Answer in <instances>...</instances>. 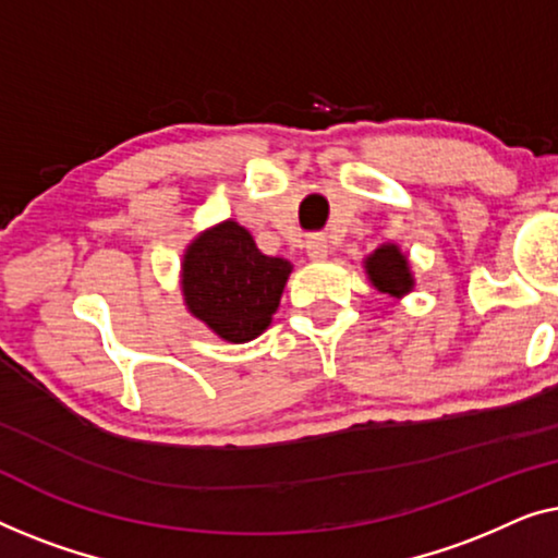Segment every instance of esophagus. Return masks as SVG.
Listing matches in <instances>:
<instances>
[{"label": "esophagus", "mask_w": 558, "mask_h": 558, "mask_svg": "<svg viewBox=\"0 0 558 558\" xmlns=\"http://www.w3.org/2000/svg\"><path fill=\"white\" fill-rule=\"evenodd\" d=\"M305 253H308L311 260H326L328 240L324 238V234H311V238L305 240Z\"/></svg>", "instance_id": "34e87169"}]
</instances>
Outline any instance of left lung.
Instances as JSON below:
<instances>
[{"instance_id":"left-lung-1","label":"left lung","mask_w":558,"mask_h":558,"mask_svg":"<svg viewBox=\"0 0 558 558\" xmlns=\"http://www.w3.org/2000/svg\"><path fill=\"white\" fill-rule=\"evenodd\" d=\"M364 270L372 286L389 298H402L414 288L410 260L397 245H381L364 260Z\"/></svg>"}]
</instances>
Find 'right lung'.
<instances>
[{"label":"right lung","instance_id":"right-lung-1","mask_svg":"<svg viewBox=\"0 0 558 558\" xmlns=\"http://www.w3.org/2000/svg\"><path fill=\"white\" fill-rule=\"evenodd\" d=\"M293 265L263 255L232 219L204 230L186 247L182 293L194 318L219 339L245 343L270 326Z\"/></svg>","mask_w":558,"mask_h":558}]
</instances>
